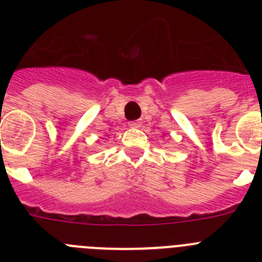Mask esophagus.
<instances>
[{
	"label": "esophagus",
	"mask_w": 262,
	"mask_h": 262,
	"mask_svg": "<svg viewBox=\"0 0 262 262\" xmlns=\"http://www.w3.org/2000/svg\"><path fill=\"white\" fill-rule=\"evenodd\" d=\"M129 127H133V128H139V127H142V122H140V120L129 122Z\"/></svg>",
	"instance_id": "1"
}]
</instances>
